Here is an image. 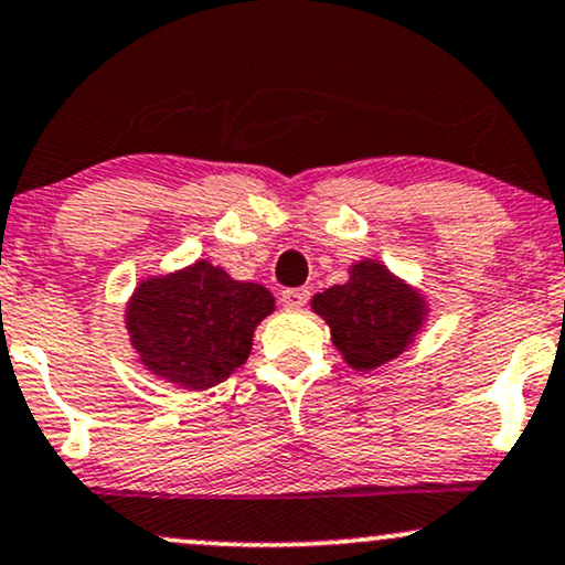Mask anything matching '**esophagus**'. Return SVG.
<instances>
[{"label":"esophagus","instance_id":"34e87169","mask_svg":"<svg viewBox=\"0 0 565 565\" xmlns=\"http://www.w3.org/2000/svg\"><path fill=\"white\" fill-rule=\"evenodd\" d=\"M309 290L306 288H296V290H285L282 294V306H288V309H301L309 301Z\"/></svg>","mask_w":565,"mask_h":565}]
</instances>
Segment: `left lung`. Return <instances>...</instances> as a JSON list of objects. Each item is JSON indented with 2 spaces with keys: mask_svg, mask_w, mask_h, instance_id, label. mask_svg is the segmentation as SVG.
Instances as JSON below:
<instances>
[{
  "mask_svg": "<svg viewBox=\"0 0 565 565\" xmlns=\"http://www.w3.org/2000/svg\"><path fill=\"white\" fill-rule=\"evenodd\" d=\"M311 309L324 319L332 345L356 372L398 359L429 315L427 298L377 259L351 264L348 282L317 294Z\"/></svg>",
  "mask_w": 565,
  "mask_h": 565,
  "instance_id": "left-lung-1",
  "label": "left lung"
}]
</instances>
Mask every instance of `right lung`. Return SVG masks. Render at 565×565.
I'll return each instance as SVG.
<instances>
[{"label":"right lung","mask_w":565,"mask_h":565,"mask_svg":"<svg viewBox=\"0 0 565 565\" xmlns=\"http://www.w3.org/2000/svg\"><path fill=\"white\" fill-rule=\"evenodd\" d=\"M271 311L275 296L264 285L233 280L201 259L138 282L125 330L146 372L183 390H209L246 364L254 330Z\"/></svg>","instance_id":"add662e5"}]
</instances>
